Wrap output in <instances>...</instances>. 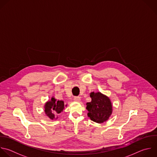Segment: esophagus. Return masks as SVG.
<instances>
[{
	"instance_id": "obj_1",
	"label": "esophagus",
	"mask_w": 157,
	"mask_h": 157,
	"mask_svg": "<svg viewBox=\"0 0 157 157\" xmlns=\"http://www.w3.org/2000/svg\"><path fill=\"white\" fill-rule=\"evenodd\" d=\"M73 100H74V101H75L79 102V101H80V100H81V98H80L79 97H75L74 98H73Z\"/></svg>"
}]
</instances>
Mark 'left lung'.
<instances>
[{
  "mask_svg": "<svg viewBox=\"0 0 157 157\" xmlns=\"http://www.w3.org/2000/svg\"><path fill=\"white\" fill-rule=\"evenodd\" d=\"M91 101L86 103L87 116L90 119L97 123L107 121L113 112L112 101L109 97L100 92L90 93Z\"/></svg>",
  "mask_w": 157,
  "mask_h": 157,
  "instance_id": "8db88e82",
  "label": "left lung"
}]
</instances>
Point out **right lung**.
<instances>
[{
  "label": "right lung",
  "instance_id": "add662e5",
  "mask_svg": "<svg viewBox=\"0 0 157 157\" xmlns=\"http://www.w3.org/2000/svg\"><path fill=\"white\" fill-rule=\"evenodd\" d=\"M67 106V105H65L63 100L57 101L54 97H52L51 99L48 100L45 103L44 112L50 120H57L58 117H56V115H57V114H59L63 112L65 107Z\"/></svg>",
  "mask_w": 157,
  "mask_h": 157
}]
</instances>
